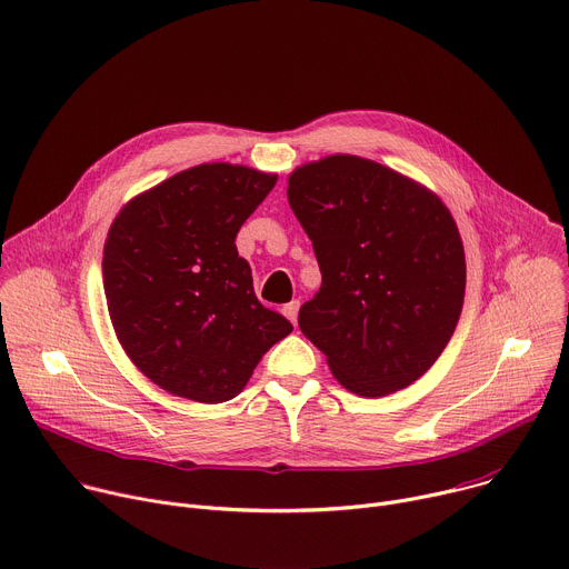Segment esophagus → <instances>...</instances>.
Returning a JSON list of instances; mask_svg holds the SVG:
<instances>
[{
    "mask_svg": "<svg viewBox=\"0 0 569 569\" xmlns=\"http://www.w3.org/2000/svg\"><path fill=\"white\" fill-rule=\"evenodd\" d=\"M297 312H299V301L297 299H292L290 303L283 306V315L292 321V327H297Z\"/></svg>",
    "mask_w": 569,
    "mask_h": 569,
    "instance_id": "esophagus-1",
    "label": "esophagus"
}]
</instances>
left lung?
<instances>
[{
	"instance_id": "8db88e82",
	"label": "left lung",
	"mask_w": 569,
	"mask_h": 569,
	"mask_svg": "<svg viewBox=\"0 0 569 569\" xmlns=\"http://www.w3.org/2000/svg\"><path fill=\"white\" fill-rule=\"evenodd\" d=\"M288 202L312 240L321 288L301 333L338 382L365 398L410 387L441 356L466 292L450 209L421 182L336 152L288 176Z\"/></svg>"
}]
</instances>
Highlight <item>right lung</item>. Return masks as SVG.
<instances>
[{
  "label": "right lung",
  "mask_w": 569,
  "mask_h": 569,
  "mask_svg": "<svg viewBox=\"0 0 569 569\" xmlns=\"http://www.w3.org/2000/svg\"><path fill=\"white\" fill-rule=\"evenodd\" d=\"M229 161L191 167L128 200L103 248L117 340L157 387L224 402L292 323L261 306L236 233L277 184Z\"/></svg>",
  "instance_id": "obj_1"
}]
</instances>
